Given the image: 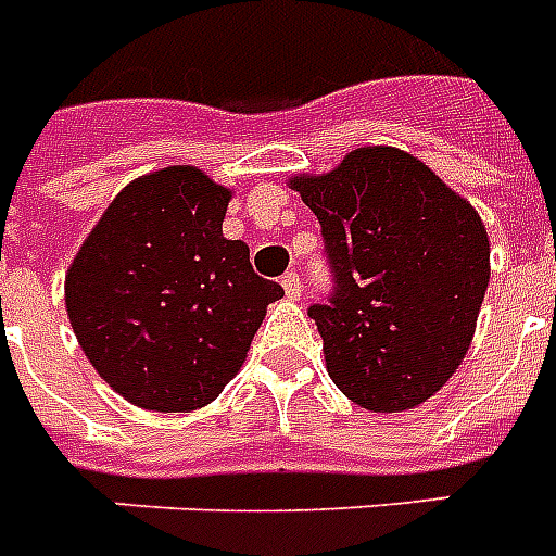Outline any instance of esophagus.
<instances>
[{"instance_id":"1","label":"esophagus","mask_w":556,"mask_h":556,"mask_svg":"<svg viewBox=\"0 0 556 556\" xmlns=\"http://www.w3.org/2000/svg\"><path fill=\"white\" fill-rule=\"evenodd\" d=\"M282 288H286L288 300H300L302 296V279L296 270H288L286 277H282Z\"/></svg>"}]
</instances>
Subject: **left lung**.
<instances>
[{
  "mask_svg": "<svg viewBox=\"0 0 556 556\" xmlns=\"http://www.w3.org/2000/svg\"><path fill=\"white\" fill-rule=\"evenodd\" d=\"M323 225L333 288L308 317L333 386L368 410L426 403L466 359L489 288L480 214L396 148H356L291 179Z\"/></svg>",
  "mask_w": 556,
  "mask_h": 556,
  "instance_id": "1",
  "label": "left lung"
}]
</instances>
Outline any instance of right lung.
<instances>
[{
    "label": "right lung",
    "instance_id": "1",
    "mask_svg": "<svg viewBox=\"0 0 556 556\" xmlns=\"http://www.w3.org/2000/svg\"><path fill=\"white\" fill-rule=\"evenodd\" d=\"M231 191L191 165L139 176L65 277L74 333L99 377L148 410H197L245 363L282 286L223 237Z\"/></svg>",
    "mask_w": 556,
    "mask_h": 556
}]
</instances>
